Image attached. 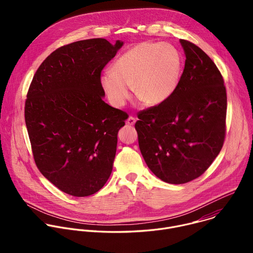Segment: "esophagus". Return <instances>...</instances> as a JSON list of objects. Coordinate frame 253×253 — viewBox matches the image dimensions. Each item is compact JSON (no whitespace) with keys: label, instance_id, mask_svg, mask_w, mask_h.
I'll return each instance as SVG.
<instances>
[{"label":"esophagus","instance_id":"obj_1","mask_svg":"<svg viewBox=\"0 0 253 253\" xmlns=\"http://www.w3.org/2000/svg\"><path fill=\"white\" fill-rule=\"evenodd\" d=\"M135 122H136V119H135L134 117H132V116H130V117L127 119V121H126V123H127L128 125H130V126H133V125L135 124Z\"/></svg>","mask_w":253,"mask_h":253}]
</instances>
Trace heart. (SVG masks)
I'll return each instance as SVG.
<instances>
[{"label":"heart","instance_id":"1","mask_svg":"<svg viewBox=\"0 0 253 253\" xmlns=\"http://www.w3.org/2000/svg\"><path fill=\"white\" fill-rule=\"evenodd\" d=\"M182 58L168 43L143 42L113 64L112 71L101 77V85L110 103L123 107L134 94L147 105H158L167 100L178 86L181 75Z\"/></svg>","mask_w":253,"mask_h":253}]
</instances>
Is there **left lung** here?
<instances>
[{
	"label": "left lung",
	"instance_id": "1",
	"mask_svg": "<svg viewBox=\"0 0 253 253\" xmlns=\"http://www.w3.org/2000/svg\"><path fill=\"white\" fill-rule=\"evenodd\" d=\"M183 73L164 102L138 112L135 129L141 154L162 181L183 184L201 176L219 154L226 133L223 77L210 57L180 39Z\"/></svg>",
	"mask_w": 253,
	"mask_h": 253
}]
</instances>
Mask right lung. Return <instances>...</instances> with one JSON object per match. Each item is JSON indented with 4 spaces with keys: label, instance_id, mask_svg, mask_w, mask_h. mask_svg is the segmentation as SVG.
<instances>
[{
    "label": "right lung",
    "instance_id": "1",
    "mask_svg": "<svg viewBox=\"0 0 253 253\" xmlns=\"http://www.w3.org/2000/svg\"><path fill=\"white\" fill-rule=\"evenodd\" d=\"M122 45L97 38L62 46L29 87L25 121L35 163L69 195H92L111 175L117 134L128 115L103 101L101 72Z\"/></svg>",
    "mask_w": 253,
    "mask_h": 253
}]
</instances>
